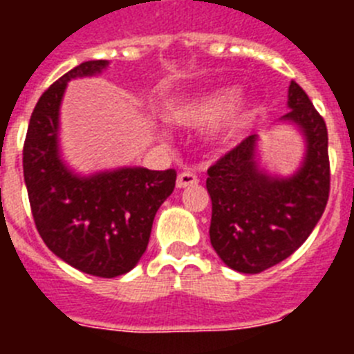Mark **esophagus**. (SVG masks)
<instances>
[{
  "mask_svg": "<svg viewBox=\"0 0 354 354\" xmlns=\"http://www.w3.org/2000/svg\"><path fill=\"white\" fill-rule=\"evenodd\" d=\"M198 183V177H196L193 171H180L179 175H177V187L179 189H183V187H187V186H193V184Z\"/></svg>",
  "mask_w": 354,
  "mask_h": 354,
  "instance_id": "1",
  "label": "esophagus"
}]
</instances>
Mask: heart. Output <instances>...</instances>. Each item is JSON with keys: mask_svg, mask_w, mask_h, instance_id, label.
Wrapping results in <instances>:
<instances>
[{"mask_svg": "<svg viewBox=\"0 0 354 354\" xmlns=\"http://www.w3.org/2000/svg\"><path fill=\"white\" fill-rule=\"evenodd\" d=\"M236 86L204 90L187 93L170 101L165 108V118L179 127H198L220 118L212 129V138L218 142H232L252 117L250 101H236Z\"/></svg>", "mask_w": 354, "mask_h": 354, "instance_id": "obj_1", "label": "heart"}]
</instances>
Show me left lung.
<instances>
[{"instance_id": "8db88e82", "label": "left lung", "mask_w": 354, "mask_h": 354, "mask_svg": "<svg viewBox=\"0 0 354 354\" xmlns=\"http://www.w3.org/2000/svg\"><path fill=\"white\" fill-rule=\"evenodd\" d=\"M289 113L280 120L305 136V159L290 177L259 167L257 134L245 138L207 170L212 202L211 245L239 273H261L286 261L310 236L330 195L328 131L305 90L289 84Z\"/></svg>"}]
</instances>
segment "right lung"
Wrapping results in <instances>:
<instances>
[{"label":"right lung","mask_w":354,"mask_h":354,"mask_svg":"<svg viewBox=\"0 0 354 354\" xmlns=\"http://www.w3.org/2000/svg\"><path fill=\"white\" fill-rule=\"evenodd\" d=\"M106 67V60L84 62L40 95L24 140L23 170L46 246L83 273L115 278L145 253L154 216L174 192L177 171L124 167L83 177L62 161L58 129L67 83Z\"/></svg>","instance_id":"add662e5"}]
</instances>
